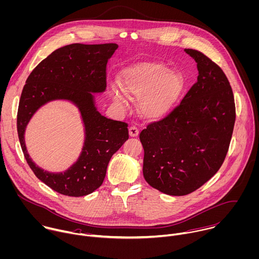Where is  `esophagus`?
Instances as JSON below:
<instances>
[{
  "label": "esophagus",
  "mask_w": 259,
  "mask_h": 259,
  "mask_svg": "<svg viewBox=\"0 0 259 259\" xmlns=\"http://www.w3.org/2000/svg\"><path fill=\"white\" fill-rule=\"evenodd\" d=\"M138 134H139V130H138V128L136 126L129 127V135L131 137H136Z\"/></svg>",
  "instance_id": "esophagus-1"
}]
</instances>
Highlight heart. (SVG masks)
<instances>
[{
    "label": "heart",
    "mask_w": 259,
    "mask_h": 259,
    "mask_svg": "<svg viewBox=\"0 0 259 259\" xmlns=\"http://www.w3.org/2000/svg\"><path fill=\"white\" fill-rule=\"evenodd\" d=\"M119 86L128 99L140 100L139 112L144 118L158 120L178 100L183 89V78L177 72H168L163 64L146 62L124 69ZM114 99L122 103L117 93H114Z\"/></svg>",
    "instance_id": "1"
}]
</instances>
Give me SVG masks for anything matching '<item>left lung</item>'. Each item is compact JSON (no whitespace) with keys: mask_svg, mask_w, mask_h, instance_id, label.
<instances>
[{"mask_svg":"<svg viewBox=\"0 0 259 259\" xmlns=\"http://www.w3.org/2000/svg\"><path fill=\"white\" fill-rule=\"evenodd\" d=\"M185 52L197 63V81L179 106L139 134L145 181L174 196L195 191L220 169L236 120L234 95L224 71L201 52Z\"/></svg>","mask_w":259,"mask_h":259,"instance_id":"1","label":"left lung"}]
</instances>
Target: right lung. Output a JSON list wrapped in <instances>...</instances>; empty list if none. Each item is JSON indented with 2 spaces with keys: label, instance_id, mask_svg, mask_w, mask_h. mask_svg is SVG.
<instances>
[{
  "label": "right lung",
  "instance_id": "right-lung-1",
  "mask_svg": "<svg viewBox=\"0 0 259 259\" xmlns=\"http://www.w3.org/2000/svg\"><path fill=\"white\" fill-rule=\"evenodd\" d=\"M116 44H72L54 51L30 73L22 90L17 113V131L24 157L34 175L53 190L67 196H84L104 182L112 155L129 138L128 124L108 119L98 112L93 94L107 86V64ZM54 99L76 104L85 126V141L77 161L64 174H50L29 157L24 131L33 114Z\"/></svg>",
  "mask_w": 259,
  "mask_h": 259
}]
</instances>
